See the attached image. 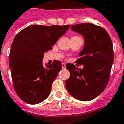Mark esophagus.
<instances>
[{"label":"esophagus","instance_id":"34e87169","mask_svg":"<svg viewBox=\"0 0 124 124\" xmlns=\"http://www.w3.org/2000/svg\"><path fill=\"white\" fill-rule=\"evenodd\" d=\"M62 69H65V67H66V65H65V63H62Z\"/></svg>","mask_w":124,"mask_h":124}]
</instances>
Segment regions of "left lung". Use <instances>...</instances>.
<instances>
[{"label":"left lung","instance_id":"8db88e82","mask_svg":"<svg viewBox=\"0 0 124 124\" xmlns=\"http://www.w3.org/2000/svg\"><path fill=\"white\" fill-rule=\"evenodd\" d=\"M70 27L84 37V47L75 61L84 68L67 64L70 76L65 81V87L75 99L91 101L104 91L108 82L114 62L112 42L104 28L93 23L71 25Z\"/></svg>","mask_w":124,"mask_h":124}]
</instances>
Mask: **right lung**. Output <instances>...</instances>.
<instances>
[{"instance_id":"1","label":"right lung","mask_w":124,"mask_h":124,"mask_svg":"<svg viewBox=\"0 0 124 124\" xmlns=\"http://www.w3.org/2000/svg\"><path fill=\"white\" fill-rule=\"evenodd\" d=\"M70 27L66 25H32L19 32L12 44L9 65L13 85L25 102L37 104L46 99L62 65L59 61L42 64L44 53L52 49Z\"/></svg>"}]
</instances>
